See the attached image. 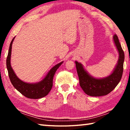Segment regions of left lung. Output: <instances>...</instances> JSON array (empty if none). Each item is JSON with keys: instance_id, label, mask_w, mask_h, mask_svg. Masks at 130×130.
I'll return each mask as SVG.
<instances>
[{"instance_id": "1", "label": "left lung", "mask_w": 130, "mask_h": 130, "mask_svg": "<svg viewBox=\"0 0 130 130\" xmlns=\"http://www.w3.org/2000/svg\"><path fill=\"white\" fill-rule=\"evenodd\" d=\"M113 40L119 53V59L115 68L108 76L101 78L93 77L88 73L83 64L75 61L80 85L88 95L91 96L107 95L115 89L122 78L124 53L116 34L113 37Z\"/></svg>"}]
</instances>
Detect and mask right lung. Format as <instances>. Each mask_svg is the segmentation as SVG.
Here are the masks:
<instances>
[{
	"instance_id": "obj_1",
	"label": "right lung",
	"mask_w": 130,
	"mask_h": 130,
	"mask_svg": "<svg viewBox=\"0 0 130 130\" xmlns=\"http://www.w3.org/2000/svg\"><path fill=\"white\" fill-rule=\"evenodd\" d=\"M15 37L12 39L10 45L8 56L6 60V65L8 73V76L11 83L13 86L23 96L29 99H38L43 98L49 93L53 87V79L56 70L63 63L61 62L53 67L49 70L46 76L43 80L36 83H28L24 82L18 77L16 74L11 65V49L12 42Z\"/></svg>"
}]
</instances>
